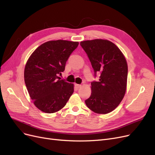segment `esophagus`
I'll return each mask as SVG.
<instances>
[{
    "mask_svg": "<svg viewBox=\"0 0 155 155\" xmlns=\"http://www.w3.org/2000/svg\"><path fill=\"white\" fill-rule=\"evenodd\" d=\"M75 86H76V87L77 88H80L81 87V85H79V84H76V85H75Z\"/></svg>",
    "mask_w": 155,
    "mask_h": 155,
    "instance_id": "esophagus-1",
    "label": "esophagus"
}]
</instances>
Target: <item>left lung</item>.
<instances>
[{
  "label": "left lung",
  "instance_id": "obj_1",
  "mask_svg": "<svg viewBox=\"0 0 155 155\" xmlns=\"http://www.w3.org/2000/svg\"><path fill=\"white\" fill-rule=\"evenodd\" d=\"M99 80L91 83L92 93L85 100L87 106L97 114L114 110L123 100L126 91L128 67L121 50L112 42L104 39L80 43Z\"/></svg>",
  "mask_w": 155,
  "mask_h": 155
}]
</instances>
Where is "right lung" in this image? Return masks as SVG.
<instances>
[{"mask_svg":"<svg viewBox=\"0 0 155 155\" xmlns=\"http://www.w3.org/2000/svg\"><path fill=\"white\" fill-rule=\"evenodd\" d=\"M78 42L50 41L30 55L25 68V81L34 105L46 113L63 108L74 92V85L60 79L70 54Z\"/></svg>","mask_w":155,"mask_h":155,"instance_id":"add662e5","label":"right lung"}]
</instances>
